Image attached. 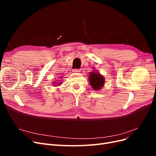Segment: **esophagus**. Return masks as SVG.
Listing matches in <instances>:
<instances>
[{
  "instance_id": "1",
  "label": "esophagus",
  "mask_w": 156,
  "mask_h": 156,
  "mask_svg": "<svg viewBox=\"0 0 156 156\" xmlns=\"http://www.w3.org/2000/svg\"><path fill=\"white\" fill-rule=\"evenodd\" d=\"M72 72H74V73H78V72H80V69H77V68H75L72 70Z\"/></svg>"
}]
</instances>
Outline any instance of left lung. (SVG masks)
Returning a JSON list of instances; mask_svg holds the SVG:
<instances>
[{"label":"left lung","mask_w":156,"mask_h":156,"mask_svg":"<svg viewBox=\"0 0 156 156\" xmlns=\"http://www.w3.org/2000/svg\"><path fill=\"white\" fill-rule=\"evenodd\" d=\"M90 84L92 88L98 90L104 85V77L97 72H90L89 76Z\"/></svg>","instance_id":"left-lung-1"}]
</instances>
